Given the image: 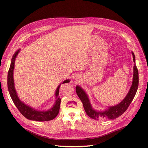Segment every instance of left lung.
<instances>
[{"mask_svg":"<svg viewBox=\"0 0 148 148\" xmlns=\"http://www.w3.org/2000/svg\"><path fill=\"white\" fill-rule=\"evenodd\" d=\"M20 49H18L13 56L11 64L10 66L9 70L8 71V75H7V86L8 92L10 95L14 103L15 106L18 109L20 112L27 119L31 120H35V121H39V122H44V121H48V120H52L53 119L56 117V116L58 115L59 112V109H60V105L61 100L59 97H57L59 96V88L60 86V84L58 86L57 88L56 89V91L55 92V96L57 98L56 104L53 105V107L51 109H49L48 110H38L37 109H34L33 107H31L28 105L25 104L23 102H22L20 99L16 91L15 90V85H14V79H13V70H14L15 67V59L19 53ZM70 82V79H65V81L62 83H67ZM92 110H88L86 111L87 115L92 119V116L91 115Z\"/></svg>","mask_w":148,"mask_h":148,"instance_id":"1","label":"left lung"}]
</instances>
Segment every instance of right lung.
Instances as JSON below:
<instances>
[{
	"label": "right lung",
	"mask_w": 148,
	"mask_h": 148,
	"mask_svg": "<svg viewBox=\"0 0 148 148\" xmlns=\"http://www.w3.org/2000/svg\"><path fill=\"white\" fill-rule=\"evenodd\" d=\"M132 54L134 59L133 60L134 62H135V55H134L133 52H132ZM138 71L137 69V67L135 65L133 67V77L132 84L127 96L125 97V99L120 103H119L118 105L110 107H109L108 110H107L104 112H97L95 110L92 109L91 103L90 101H89L87 94L81 87L79 86H77V87H76V92H77L78 96L79 97L80 100L82 101L83 103L85 112H86V111L89 109L92 110L91 116H92L93 119H96L97 118L99 117V116H101V117L102 116L103 117H107L109 119L114 120L116 118L119 117L121 115H122L128 109V106L131 104L132 101H133L134 97H135L136 95L138 87Z\"/></svg>",
	"instance_id": "1"
}]
</instances>
